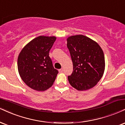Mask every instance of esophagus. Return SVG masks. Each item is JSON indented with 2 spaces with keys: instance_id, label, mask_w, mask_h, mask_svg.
<instances>
[{
  "instance_id": "34e87169",
  "label": "esophagus",
  "mask_w": 125,
  "mask_h": 125,
  "mask_svg": "<svg viewBox=\"0 0 125 125\" xmlns=\"http://www.w3.org/2000/svg\"><path fill=\"white\" fill-rule=\"evenodd\" d=\"M63 72V69H61L59 70V73H62Z\"/></svg>"
}]
</instances>
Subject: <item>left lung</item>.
<instances>
[{
	"mask_svg": "<svg viewBox=\"0 0 125 125\" xmlns=\"http://www.w3.org/2000/svg\"><path fill=\"white\" fill-rule=\"evenodd\" d=\"M67 46L73 62V71L68 76L70 84L79 91L94 87L103 77L105 57L98 43L83 35L67 38Z\"/></svg>",
	"mask_w": 125,
	"mask_h": 125,
	"instance_id": "obj_1",
	"label": "left lung"
}]
</instances>
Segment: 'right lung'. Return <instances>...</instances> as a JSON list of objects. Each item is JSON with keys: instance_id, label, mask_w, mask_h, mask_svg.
Returning a JSON list of instances; mask_svg holds the SVG:
<instances>
[{"instance_id": "add662e5", "label": "right lung", "mask_w": 125, "mask_h": 125, "mask_svg": "<svg viewBox=\"0 0 125 125\" xmlns=\"http://www.w3.org/2000/svg\"><path fill=\"white\" fill-rule=\"evenodd\" d=\"M56 37L41 35L29 42L20 52L17 67L22 80L32 89L43 91L53 85L58 71L49 52Z\"/></svg>"}]
</instances>
